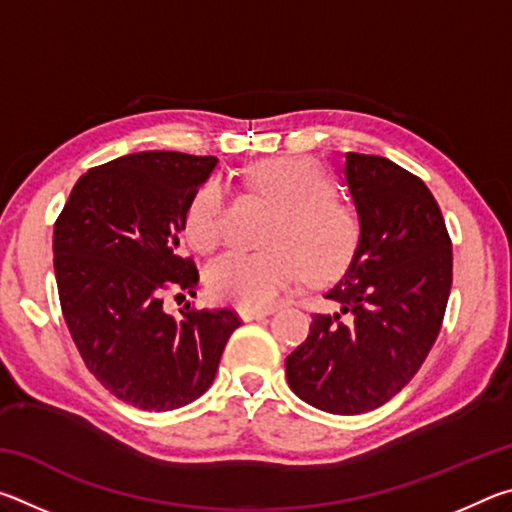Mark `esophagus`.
Masks as SVG:
<instances>
[{"label":"esophagus","mask_w":512,"mask_h":512,"mask_svg":"<svg viewBox=\"0 0 512 512\" xmlns=\"http://www.w3.org/2000/svg\"><path fill=\"white\" fill-rule=\"evenodd\" d=\"M273 309H239V316L244 320H257L264 316H271Z\"/></svg>","instance_id":"34e87169"}]
</instances>
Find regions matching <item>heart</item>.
Masks as SVG:
<instances>
[{"label":"heart","mask_w":512,"mask_h":512,"mask_svg":"<svg viewBox=\"0 0 512 512\" xmlns=\"http://www.w3.org/2000/svg\"><path fill=\"white\" fill-rule=\"evenodd\" d=\"M248 185L277 207L264 253L230 250L207 268V287L221 302L268 309L305 273L325 282L345 271L359 246L357 210L332 194V183L305 158H271L248 171ZM225 187L207 180L185 212V237L198 253H210L223 237Z\"/></svg>","instance_id":"1"}]
</instances>
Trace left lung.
I'll list each match as a JSON object with an SVG mask.
<instances>
[{"label": "left lung", "instance_id": "8db88e82", "mask_svg": "<svg viewBox=\"0 0 512 512\" xmlns=\"http://www.w3.org/2000/svg\"><path fill=\"white\" fill-rule=\"evenodd\" d=\"M345 183L361 221L350 266L287 357V381L320 411L377 409L409 384L443 327L452 289V239L429 187L379 155H345Z\"/></svg>", "mask_w": 512, "mask_h": 512}]
</instances>
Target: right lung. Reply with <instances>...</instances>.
<instances>
[{
	"instance_id": "1",
	"label": "right lung",
	"mask_w": 512,
	"mask_h": 512,
	"mask_svg": "<svg viewBox=\"0 0 512 512\" xmlns=\"http://www.w3.org/2000/svg\"><path fill=\"white\" fill-rule=\"evenodd\" d=\"M214 167V155H124L83 173L54 225L58 298L76 350L106 391L142 411L201 397L241 325L235 309H162L167 293L196 296L180 232Z\"/></svg>"
}]
</instances>
